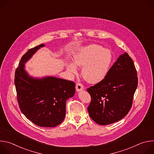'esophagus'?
<instances>
[{
    "label": "esophagus",
    "instance_id": "esophagus-1",
    "mask_svg": "<svg viewBox=\"0 0 154 154\" xmlns=\"http://www.w3.org/2000/svg\"><path fill=\"white\" fill-rule=\"evenodd\" d=\"M75 88H76V91L79 92V91H83L84 90V86H83V85L82 83H78L76 84Z\"/></svg>",
    "mask_w": 154,
    "mask_h": 154
}]
</instances>
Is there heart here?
<instances>
[{"label":"heart","mask_w":154,"mask_h":154,"mask_svg":"<svg viewBox=\"0 0 154 154\" xmlns=\"http://www.w3.org/2000/svg\"><path fill=\"white\" fill-rule=\"evenodd\" d=\"M113 56L108 49L96 44L81 47L75 51L72 57V63L66 64L68 72L75 74L76 67H81L83 78L90 83L102 81L107 75L112 62Z\"/></svg>","instance_id":"b5f03b06"}]
</instances>
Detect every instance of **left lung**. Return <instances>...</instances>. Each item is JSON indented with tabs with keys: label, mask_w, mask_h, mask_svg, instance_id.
<instances>
[{
	"label": "left lung",
	"mask_w": 154,
	"mask_h": 154,
	"mask_svg": "<svg viewBox=\"0 0 154 154\" xmlns=\"http://www.w3.org/2000/svg\"><path fill=\"white\" fill-rule=\"evenodd\" d=\"M137 86V72L134 61L124 52L104 79L86 90L91 97L88 107L90 118L103 125L122 119L132 105Z\"/></svg>",
	"instance_id": "8db88e82"
}]
</instances>
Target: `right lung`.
Segmentation results:
<instances>
[{
  "label": "right lung",
  "instance_id": "1",
  "mask_svg": "<svg viewBox=\"0 0 154 154\" xmlns=\"http://www.w3.org/2000/svg\"><path fill=\"white\" fill-rule=\"evenodd\" d=\"M45 45L29 49L23 57L16 68L14 84L17 102L25 116L39 127H55L64 120L66 102L74 96L75 83L57 78H33L25 70V64Z\"/></svg>",
  "mask_w": 154,
  "mask_h": 154
}]
</instances>
